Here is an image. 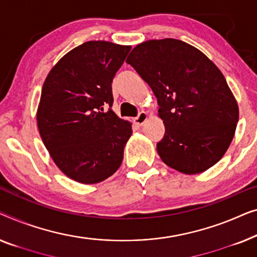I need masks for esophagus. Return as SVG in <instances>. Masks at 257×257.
<instances>
[{"instance_id": "1", "label": "esophagus", "mask_w": 257, "mask_h": 257, "mask_svg": "<svg viewBox=\"0 0 257 257\" xmlns=\"http://www.w3.org/2000/svg\"><path fill=\"white\" fill-rule=\"evenodd\" d=\"M147 118H148V114L146 113V111H141V113L135 117L134 122H135L137 125H142L144 122L147 121Z\"/></svg>"}]
</instances>
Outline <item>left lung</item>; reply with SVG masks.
<instances>
[{"instance_id":"1","label":"left lung","mask_w":257,"mask_h":257,"mask_svg":"<svg viewBox=\"0 0 257 257\" xmlns=\"http://www.w3.org/2000/svg\"><path fill=\"white\" fill-rule=\"evenodd\" d=\"M127 64L157 97L165 125L157 143L162 161L187 175L218 163L238 121L237 103L219 68L194 46L172 38L139 44Z\"/></svg>"}]
</instances>
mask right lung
Instances as JSON below:
<instances>
[{
	"label": "right lung",
	"mask_w": 257,
	"mask_h": 257,
	"mask_svg": "<svg viewBox=\"0 0 257 257\" xmlns=\"http://www.w3.org/2000/svg\"><path fill=\"white\" fill-rule=\"evenodd\" d=\"M130 49L86 42L61 58L43 85L39 134L58 168L75 182H102L123 160L133 129L111 109V82Z\"/></svg>",
	"instance_id": "obj_1"
}]
</instances>
